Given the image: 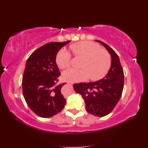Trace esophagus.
Instances as JSON below:
<instances>
[{
	"instance_id": "obj_1",
	"label": "esophagus",
	"mask_w": 148,
	"mask_h": 148,
	"mask_svg": "<svg viewBox=\"0 0 148 148\" xmlns=\"http://www.w3.org/2000/svg\"><path fill=\"white\" fill-rule=\"evenodd\" d=\"M67 83L69 84H71V85H72V84H73V83H72V82H67Z\"/></svg>"
}]
</instances>
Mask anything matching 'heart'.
<instances>
[{"label": "heart", "instance_id": "obj_1", "mask_svg": "<svg viewBox=\"0 0 148 148\" xmlns=\"http://www.w3.org/2000/svg\"><path fill=\"white\" fill-rule=\"evenodd\" d=\"M72 54L76 58H83L81 69H69L63 72L64 79L68 82H80L90 79L97 81L104 77L111 66V56L104 49L100 48L97 44L81 41L70 46ZM72 56L65 49H61L56 56V62L58 67L67 69L71 64Z\"/></svg>", "mask_w": 148, "mask_h": 148}]
</instances>
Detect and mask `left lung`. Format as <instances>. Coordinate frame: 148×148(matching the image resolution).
Instances as JSON below:
<instances>
[{"label": "left lung", "mask_w": 148, "mask_h": 148, "mask_svg": "<svg viewBox=\"0 0 148 148\" xmlns=\"http://www.w3.org/2000/svg\"><path fill=\"white\" fill-rule=\"evenodd\" d=\"M111 56V65L106 76L92 83L74 84L75 92L85 102L86 111L94 116L103 117L111 112L121 98L124 86V73L118 55L111 47L100 40Z\"/></svg>", "instance_id": "obj_1"}]
</instances>
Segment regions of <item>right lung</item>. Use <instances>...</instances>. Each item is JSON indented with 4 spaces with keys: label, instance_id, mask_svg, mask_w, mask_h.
<instances>
[{
    "label": "right lung",
    "instance_id": "right-lung-1",
    "mask_svg": "<svg viewBox=\"0 0 148 148\" xmlns=\"http://www.w3.org/2000/svg\"><path fill=\"white\" fill-rule=\"evenodd\" d=\"M70 41L47 43L34 51L26 62L22 78L23 97L28 106L40 117H52L65 105L61 88L66 83L56 84L61 73L56 56Z\"/></svg>",
    "mask_w": 148,
    "mask_h": 148
}]
</instances>
